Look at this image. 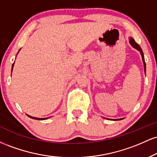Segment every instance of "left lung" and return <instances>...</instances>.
I'll return each instance as SVG.
<instances>
[{
	"mask_svg": "<svg viewBox=\"0 0 157 157\" xmlns=\"http://www.w3.org/2000/svg\"><path fill=\"white\" fill-rule=\"evenodd\" d=\"M130 44L131 46H133V47L136 48V49L139 50V51L140 52V53H141V55H142V61H143V63H144V70H145V69H146V68H145V59H144V55H143V52H142V50L141 47H140L139 45L136 44V42H135V40L133 38H130ZM120 120H122V119H120Z\"/></svg>",
	"mask_w": 157,
	"mask_h": 157,
	"instance_id": "left-lung-1",
	"label": "left lung"
}]
</instances>
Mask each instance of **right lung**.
<instances>
[{
	"label": "right lung",
	"mask_w": 157,
	"mask_h": 157,
	"mask_svg": "<svg viewBox=\"0 0 157 157\" xmlns=\"http://www.w3.org/2000/svg\"><path fill=\"white\" fill-rule=\"evenodd\" d=\"M14 63L12 64V68H13V66H14ZM29 116V115H28ZM29 117L30 118H32V119H35V120H46V119H47V118H37V117H30V116H29Z\"/></svg>",
	"instance_id": "1"
}]
</instances>
